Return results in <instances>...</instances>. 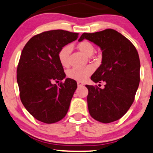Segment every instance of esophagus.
Wrapping results in <instances>:
<instances>
[{
    "instance_id": "1",
    "label": "esophagus",
    "mask_w": 153,
    "mask_h": 153,
    "mask_svg": "<svg viewBox=\"0 0 153 153\" xmlns=\"http://www.w3.org/2000/svg\"><path fill=\"white\" fill-rule=\"evenodd\" d=\"M78 87H81V86H83V83H82V82H80V81H78Z\"/></svg>"
}]
</instances>
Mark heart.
Wrapping results in <instances>:
<instances>
[{
	"mask_svg": "<svg viewBox=\"0 0 153 153\" xmlns=\"http://www.w3.org/2000/svg\"><path fill=\"white\" fill-rule=\"evenodd\" d=\"M78 48L82 53L86 55H91L94 52V48L90 42L83 41L78 44ZM72 48L70 45L65 46L59 50L58 53V58L59 62L63 67H67L69 65V56L71 52ZM94 68L91 65H87L83 68H73L68 71V78L71 79L78 80V81H84L88 76L93 73Z\"/></svg>",
	"mask_w": 153,
	"mask_h": 153,
	"instance_id": "b5f03b06",
	"label": "heart"
}]
</instances>
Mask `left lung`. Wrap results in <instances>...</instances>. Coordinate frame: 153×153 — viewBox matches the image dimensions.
<instances>
[{
  "instance_id": "left-lung-1",
  "label": "left lung",
  "mask_w": 153,
  "mask_h": 153,
  "mask_svg": "<svg viewBox=\"0 0 153 153\" xmlns=\"http://www.w3.org/2000/svg\"><path fill=\"white\" fill-rule=\"evenodd\" d=\"M88 40L100 47L102 64L91 79L105 83V88L85 85L88 108L97 121L109 123L126 113L138 89L140 61L135 46L128 38L112 29L83 33L78 41Z\"/></svg>"
}]
</instances>
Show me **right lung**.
Segmentation results:
<instances>
[{"instance_id":"add662e5","label":"right lung","mask_w":153,"mask_h":153,"mask_svg":"<svg viewBox=\"0 0 153 153\" xmlns=\"http://www.w3.org/2000/svg\"><path fill=\"white\" fill-rule=\"evenodd\" d=\"M78 33L63 30L43 32L26 43L18 64L16 79L21 101L39 121L53 123L66 115L77 83L66 78L58 53L62 47L78 38Z\"/></svg>"}]
</instances>
